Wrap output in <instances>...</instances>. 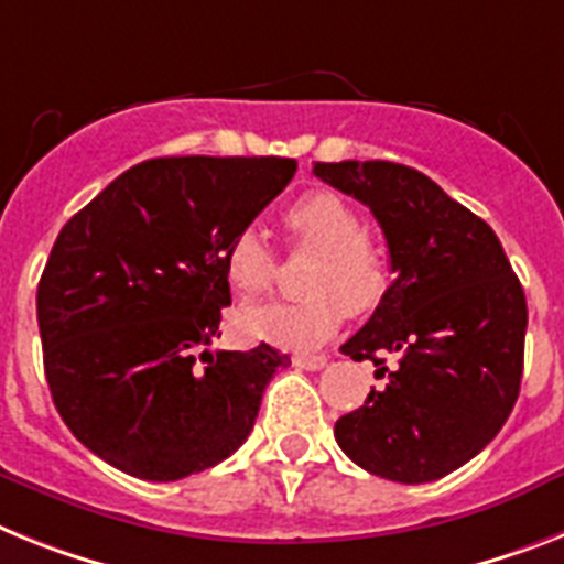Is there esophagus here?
<instances>
[{"label": "esophagus", "instance_id": "obj_1", "mask_svg": "<svg viewBox=\"0 0 564 564\" xmlns=\"http://www.w3.org/2000/svg\"><path fill=\"white\" fill-rule=\"evenodd\" d=\"M295 367H301V370H324L326 367V358L324 355H295Z\"/></svg>", "mask_w": 564, "mask_h": 564}]
</instances>
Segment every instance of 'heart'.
<instances>
[{
  "label": "heart",
  "instance_id": "1",
  "mask_svg": "<svg viewBox=\"0 0 564 564\" xmlns=\"http://www.w3.org/2000/svg\"><path fill=\"white\" fill-rule=\"evenodd\" d=\"M292 238L315 249L304 301H269L240 312V329L274 347L315 349L333 338L347 310L370 312L390 286L384 249L361 231V217L335 192H310L286 212ZM226 278L240 295H260L274 283L278 258L263 231L240 229L224 254Z\"/></svg>",
  "mask_w": 564,
  "mask_h": 564
}]
</instances>
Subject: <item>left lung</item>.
Returning a JSON list of instances; mask_svg holds the SVG:
<instances>
[{
    "label": "left lung",
    "mask_w": 564,
    "mask_h": 564,
    "mask_svg": "<svg viewBox=\"0 0 564 564\" xmlns=\"http://www.w3.org/2000/svg\"><path fill=\"white\" fill-rule=\"evenodd\" d=\"M312 172L370 206L399 274L340 347L376 364L387 384L335 421V442L381 479H442L494 442L519 399L522 283L496 231L427 174L387 160L315 163Z\"/></svg>",
    "instance_id": "8db88e82"
}]
</instances>
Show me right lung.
<instances>
[{"instance_id": "1", "label": "right lung", "mask_w": 564, "mask_h": 564, "mask_svg": "<svg viewBox=\"0 0 564 564\" xmlns=\"http://www.w3.org/2000/svg\"><path fill=\"white\" fill-rule=\"evenodd\" d=\"M295 169L290 158L145 160L63 226L36 321L51 399L94 456L177 481L252 433L290 355L209 349L231 304L224 254Z\"/></svg>"}]
</instances>
